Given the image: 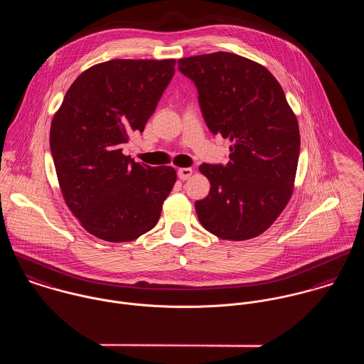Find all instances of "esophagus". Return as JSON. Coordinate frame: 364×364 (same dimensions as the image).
I'll use <instances>...</instances> for the list:
<instances>
[{
  "label": "esophagus",
  "instance_id": "1",
  "mask_svg": "<svg viewBox=\"0 0 364 364\" xmlns=\"http://www.w3.org/2000/svg\"><path fill=\"white\" fill-rule=\"evenodd\" d=\"M192 173H193L192 168H179V169H178V176H179V179H182V181L189 179V178L192 176Z\"/></svg>",
  "mask_w": 364,
  "mask_h": 364
}]
</instances>
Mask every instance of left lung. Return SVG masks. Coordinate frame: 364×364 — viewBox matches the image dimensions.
<instances>
[{"mask_svg":"<svg viewBox=\"0 0 364 364\" xmlns=\"http://www.w3.org/2000/svg\"><path fill=\"white\" fill-rule=\"evenodd\" d=\"M199 92L213 134L230 139V161L202 164L210 192L195 203L200 224L223 240L266 231L289 203L300 154L296 114L277 80L258 63L217 52L178 60Z\"/></svg>","mask_w":364,"mask_h":364,"instance_id":"obj_1","label":"left lung"}]
</instances>
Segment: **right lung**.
<instances>
[{
  "label": "right lung",
  "mask_w": 364,
  "mask_h": 364,
  "mask_svg": "<svg viewBox=\"0 0 364 364\" xmlns=\"http://www.w3.org/2000/svg\"><path fill=\"white\" fill-rule=\"evenodd\" d=\"M175 74V60H110L68 88L50 127V151L67 206L92 235L127 242L156 227L176 172L124 156Z\"/></svg>",
  "instance_id": "add662e5"
}]
</instances>
